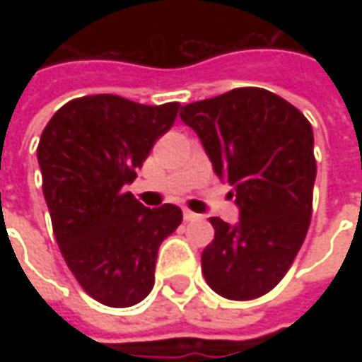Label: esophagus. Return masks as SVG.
Returning <instances> with one entry per match:
<instances>
[{
	"instance_id": "34e87169",
	"label": "esophagus",
	"mask_w": 362,
	"mask_h": 362,
	"mask_svg": "<svg viewBox=\"0 0 362 362\" xmlns=\"http://www.w3.org/2000/svg\"><path fill=\"white\" fill-rule=\"evenodd\" d=\"M183 217H185V221H195V219H199V214H195V211H191V209H183Z\"/></svg>"
}]
</instances>
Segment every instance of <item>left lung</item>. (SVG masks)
Instances as JSON below:
<instances>
[{"mask_svg": "<svg viewBox=\"0 0 362 362\" xmlns=\"http://www.w3.org/2000/svg\"><path fill=\"white\" fill-rule=\"evenodd\" d=\"M179 115L240 207L235 226L209 217L216 235L202 254L203 276L223 298H259L284 278L310 226L313 127L296 106L264 88H233L185 105Z\"/></svg>", "mask_w": 362, "mask_h": 362, "instance_id": "left-lung-1", "label": "left lung"}]
</instances>
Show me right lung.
<instances>
[{
	"instance_id": "obj_1",
	"label": "right lung",
	"mask_w": 362,
	"mask_h": 362,
	"mask_svg": "<svg viewBox=\"0 0 362 362\" xmlns=\"http://www.w3.org/2000/svg\"><path fill=\"white\" fill-rule=\"evenodd\" d=\"M177 112L179 103L94 94L66 103L42 132L37 163L56 242L100 304L127 308L148 296L160 242L183 219L177 205L148 209L124 191Z\"/></svg>"
}]
</instances>
